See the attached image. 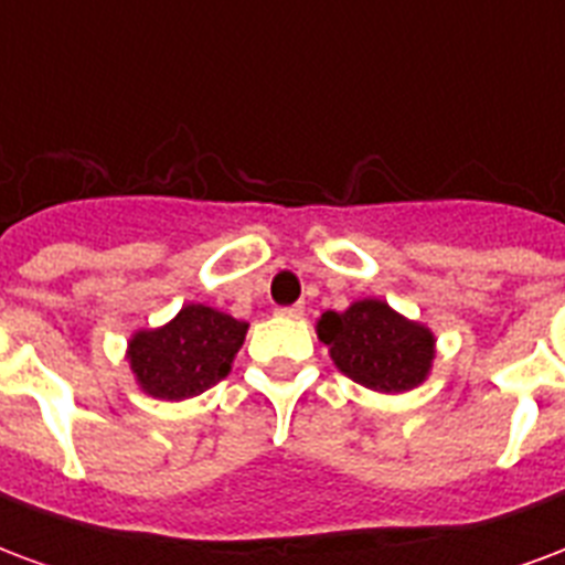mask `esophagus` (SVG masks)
I'll return each mask as SVG.
<instances>
[{
  "mask_svg": "<svg viewBox=\"0 0 565 565\" xmlns=\"http://www.w3.org/2000/svg\"><path fill=\"white\" fill-rule=\"evenodd\" d=\"M278 315H281V318H302V315H306V306H302V302H296V306L278 308Z\"/></svg>",
  "mask_w": 565,
  "mask_h": 565,
  "instance_id": "1",
  "label": "esophagus"
}]
</instances>
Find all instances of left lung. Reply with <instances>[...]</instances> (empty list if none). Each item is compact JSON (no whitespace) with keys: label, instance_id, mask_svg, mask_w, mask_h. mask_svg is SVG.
<instances>
[{"label":"left lung","instance_id":"8db88e82","mask_svg":"<svg viewBox=\"0 0 565 565\" xmlns=\"http://www.w3.org/2000/svg\"><path fill=\"white\" fill-rule=\"evenodd\" d=\"M318 339L330 348L339 372L393 396L420 387L436 360V332L375 296L356 299L344 311H323Z\"/></svg>","mask_w":565,"mask_h":565}]
</instances>
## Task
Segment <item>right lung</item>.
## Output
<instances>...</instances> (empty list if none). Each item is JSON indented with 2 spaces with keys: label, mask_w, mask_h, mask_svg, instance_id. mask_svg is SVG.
Listing matches in <instances>:
<instances>
[{
  "label": "right lung",
  "mask_w": 565,
  "mask_h": 565,
  "mask_svg": "<svg viewBox=\"0 0 565 565\" xmlns=\"http://www.w3.org/2000/svg\"><path fill=\"white\" fill-rule=\"evenodd\" d=\"M245 335L247 320H235L202 302H186L169 323L129 335V372L150 399L181 403L230 375Z\"/></svg>",
  "instance_id": "1"
}]
</instances>
